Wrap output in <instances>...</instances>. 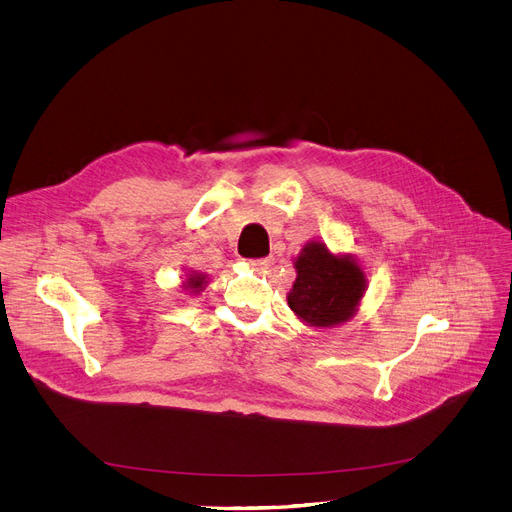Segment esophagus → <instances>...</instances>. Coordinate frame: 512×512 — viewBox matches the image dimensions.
<instances>
[{"label": "esophagus", "mask_w": 512, "mask_h": 512, "mask_svg": "<svg viewBox=\"0 0 512 512\" xmlns=\"http://www.w3.org/2000/svg\"><path fill=\"white\" fill-rule=\"evenodd\" d=\"M270 264H273V258H256V260H250V266L254 268V270H264V268H268Z\"/></svg>", "instance_id": "esophagus-1"}]
</instances>
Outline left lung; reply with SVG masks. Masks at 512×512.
<instances>
[{
	"mask_svg": "<svg viewBox=\"0 0 512 512\" xmlns=\"http://www.w3.org/2000/svg\"><path fill=\"white\" fill-rule=\"evenodd\" d=\"M297 279L287 295L289 308L314 326L347 320L364 295L366 277L353 260L337 258L312 242L295 262Z\"/></svg>",
	"mask_w": 512,
	"mask_h": 512,
	"instance_id": "1",
	"label": "left lung"
}]
</instances>
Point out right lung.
<instances>
[{"label":"right lung","mask_w":512,"mask_h":512,"mask_svg":"<svg viewBox=\"0 0 512 512\" xmlns=\"http://www.w3.org/2000/svg\"><path fill=\"white\" fill-rule=\"evenodd\" d=\"M188 283H190L194 289H198V287H202V283H204V277H202V275H196V277L192 275Z\"/></svg>","instance_id":"add662e5"}]
</instances>
